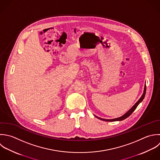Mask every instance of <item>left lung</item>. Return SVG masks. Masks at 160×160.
<instances>
[{
    "label": "left lung",
    "instance_id": "obj_1",
    "mask_svg": "<svg viewBox=\"0 0 160 160\" xmlns=\"http://www.w3.org/2000/svg\"><path fill=\"white\" fill-rule=\"evenodd\" d=\"M146 90H147V87H146V83L145 85V87H144V90H143V95H142V97H140V98L138 100V102L126 113H125L123 115H122V117H118V118H113V119H103V118H100V117H98L95 115H94L95 117H97V118L101 120H103V121H106V122H115V121H122V120H123L125 119H126L127 118H128L134 111L137 108V107H138V105L143 101V100L145 98V94H146Z\"/></svg>",
    "mask_w": 160,
    "mask_h": 160
}]
</instances>
